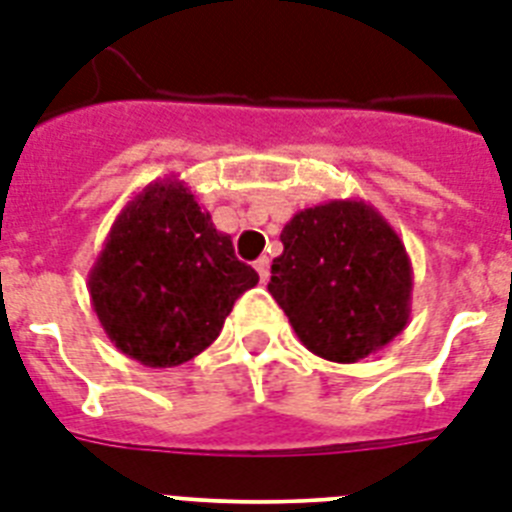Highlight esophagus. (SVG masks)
Wrapping results in <instances>:
<instances>
[{"mask_svg": "<svg viewBox=\"0 0 512 512\" xmlns=\"http://www.w3.org/2000/svg\"><path fill=\"white\" fill-rule=\"evenodd\" d=\"M255 270L260 273V281L265 284V281H268V276H270V260H268V257H260V260L255 263Z\"/></svg>", "mask_w": 512, "mask_h": 512, "instance_id": "34e87169", "label": "esophagus"}]
</instances>
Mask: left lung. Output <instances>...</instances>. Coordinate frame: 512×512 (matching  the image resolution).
<instances>
[{
	"mask_svg": "<svg viewBox=\"0 0 512 512\" xmlns=\"http://www.w3.org/2000/svg\"><path fill=\"white\" fill-rule=\"evenodd\" d=\"M268 292L313 355L357 363L410 318L413 265L386 218L363 199L299 210L281 231Z\"/></svg>",
	"mask_w": 512,
	"mask_h": 512,
	"instance_id": "left-lung-1",
	"label": "left lung"
}]
</instances>
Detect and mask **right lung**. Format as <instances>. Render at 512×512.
<instances>
[{
  "label": "right lung",
  "mask_w": 512,
  "mask_h": 512,
  "mask_svg": "<svg viewBox=\"0 0 512 512\" xmlns=\"http://www.w3.org/2000/svg\"><path fill=\"white\" fill-rule=\"evenodd\" d=\"M260 281L236 260L176 176L144 186L112 223L89 270V297L110 342L147 368H173L218 339L231 307Z\"/></svg>",
  "instance_id": "add662e5"
}]
</instances>
